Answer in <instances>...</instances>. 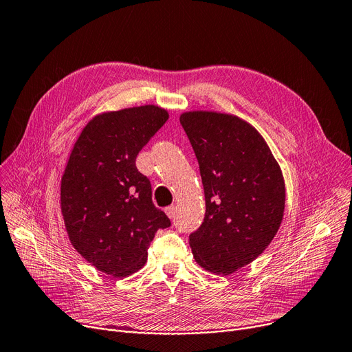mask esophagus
<instances>
[{
    "mask_svg": "<svg viewBox=\"0 0 352 352\" xmlns=\"http://www.w3.org/2000/svg\"><path fill=\"white\" fill-rule=\"evenodd\" d=\"M164 212H166V214L170 217V219H173V217L176 216V206L175 205H172V206H167L166 209H164Z\"/></svg>",
    "mask_w": 352,
    "mask_h": 352,
    "instance_id": "1",
    "label": "esophagus"
}]
</instances>
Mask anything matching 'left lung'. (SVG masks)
I'll list each match as a JSON object with an SVG mask.
<instances>
[{
  "label": "left lung",
  "mask_w": 352,
  "mask_h": 352,
  "mask_svg": "<svg viewBox=\"0 0 352 352\" xmlns=\"http://www.w3.org/2000/svg\"><path fill=\"white\" fill-rule=\"evenodd\" d=\"M180 123L195 150L206 212L189 236L195 261L230 275L270 246L285 210L280 166L261 133L229 113L192 110Z\"/></svg>",
  "instance_id": "1"
}]
</instances>
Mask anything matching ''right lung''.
Returning <instances> with one entry per match:
<instances>
[{
  "label": "right lung",
  "instance_id": "add662e5",
  "mask_svg": "<svg viewBox=\"0 0 352 352\" xmlns=\"http://www.w3.org/2000/svg\"><path fill=\"white\" fill-rule=\"evenodd\" d=\"M167 119L169 111L155 104L98 113L67 160L60 186L67 235L82 258L110 276L138 272L157 229L170 226L136 167L139 152Z\"/></svg>",
  "mask_w": 352,
  "mask_h": 352
}]
</instances>
